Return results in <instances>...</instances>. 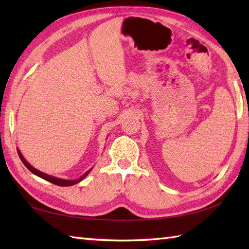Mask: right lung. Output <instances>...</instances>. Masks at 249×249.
Returning <instances> with one entry per match:
<instances>
[{
    "mask_svg": "<svg viewBox=\"0 0 249 249\" xmlns=\"http://www.w3.org/2000/svg\"><path fill=\"white\" fill-rule=\"evenodd\" d=\"M17 151H18V155H19V157H20V160H22V162L24 163V166L29 169V170L33 173V174H35V176H37V177H39V178H44V179H46V181H48V182H50V183H53V184H55V185H59V186H71V185H75V184H77V183H79V182H81L83 178H86V177L88 176V174L91 172V170L93 168H91L89 169V170H88L86 173L83 174V176H81L80 178H76V179H65V178H55V177H52V176H49V174H47V173H45V172H41V171H39V170H37V169H35L33 166H31L30 163L25 160V158L23 157V155L21 154V152L17 149Z\"/></svg>",
    "mask_w": 249,
    "mask_h": 249,
    "instance_id": "right-lung-1",
    "label": "right lung"
}]
</instances>
